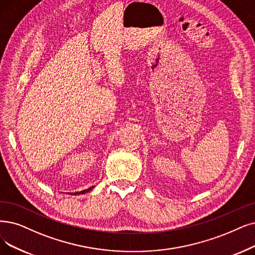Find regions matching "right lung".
Here are the masks:
<instances>
[{"label": "right lung", "mask_w": 255, "mask_h": 255, "mask_svg": "<svg viewBox=\"0 0 255 255\" xmlns=\"http://www.w3.org/2000/svg\"><path fill=\"white\" fill-rule=\"evenodd\" d=\"M93 187H94V186H91L90 188H88V189H85V190H81V191H76V192H70L69 195H72V196H76V195H84V193H87V192H89L90 190H92V189H93Z\"/></svg>", "instance_id": "add662e5"}]
</instances>
